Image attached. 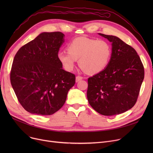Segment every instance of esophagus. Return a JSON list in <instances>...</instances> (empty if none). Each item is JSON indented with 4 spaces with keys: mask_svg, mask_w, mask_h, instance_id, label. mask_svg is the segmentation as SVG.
Here are the masks:
<instances>
[{
    "mask_svg": "<svg viewBox=\"0 0 153 153\" xmlns=\"http://www.w3.org/2000/svg\"><path fill=\"white\" fill-rule=\"evenodd\" d=\"M82 77L78 76H77V77H76V82H79V81H81V80H82Z\"/></svg>",
    "mask_w": 153,
    "mask_h": 153,
    "instance_id": "esophagus-1",
    "label": "esophagus"
}]
</instances>
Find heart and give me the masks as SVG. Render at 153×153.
Listing matches in <instances>:
<instances>
[{"instance_id":"obj_1","label":"heart","mask_w":153,"mask_h":153,"mask_svg":"<svg viewBox=\"0 0 153 153\" xmlns=\"http://www.w3.org/2000/svg\"><path fill=\"white\" fill-rule=\"evenodd\" d=\"M68 51H60L57 57L64 69L73 70L76 60L79 65L88 74H97L105 69L110 62L111 47L103 39L77 38L69 43Z\"/></svg>"}]
</instances>
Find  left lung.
I'll return each instance as SVG.
<instances>
[{"mask_svg": "<svg viewBox=\"0 0 153 153\" xmlns=\"http://www.w3.org/2000/svg\"><path fill=\"white\" fill-rule=\"evenodd\" d=\"M111 43V55L105 69L88 79L87 97L101 115L112 116L131 109L137 101L144 70L133 48L121 39L99 33Z\"/></svg>", "mask_w": 153, "mask_h": 153, "instance_id": "8db88e82", "label": "left lung"}]
</instances>
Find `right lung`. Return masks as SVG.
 <instances>
[{
	"instance_id": "obj_1",
	"label": "right lung",
	"mask_w": 153,
	"mask_h": 153,
	"mask_svg": "<svg viewBox=\"0 0 153 153\" xmlns=\"http://www.w3.org/2000/svg\"><path fill=\"white\" fill-rule=\"evenodd\" d=\"M64 37L59 31L43 32L15 56L11 84L22 106L32 114L46 116L58 111L75 84V75L64 71L57 57Z\"/></svg>"
}]
</instances>
